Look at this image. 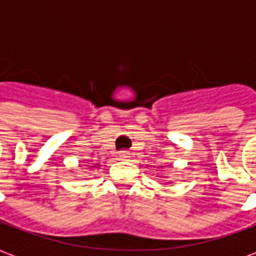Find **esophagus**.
Returning <instances> with one entry per match:
<instances>
[{
    "instance_id": "obj_1",
    "label": "esophagus",
    "mask_w": 256,
    "mask_h": 256,
    "mask_svg": "<svg viewBox=\"0 0 256 256\" xmlns=\"http://www.w3.org/2000/svg\"><path fill=\"white\" fill-rule=\"evenodd\" d=\"M128 158H130V154L126 152V151L119 152V159H120V160H128Z\"/></svg>"
}]
</instances>
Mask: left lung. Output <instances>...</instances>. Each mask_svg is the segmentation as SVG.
<instances>
[{
	"label": "left lung",
	"mask_w": 256,
	"mask_h": 256,
	"mask_svg": "<svg viewBox=\"0 0 256 256\" xmlns=\"http://www.w3.org/2000/svg\"><path fill=\"white\" fill-rule=\"evenodd\" d=\"M160 168H162V166H160Z\"/></svg>",
	"instance_id": "1"
}]
</instances>
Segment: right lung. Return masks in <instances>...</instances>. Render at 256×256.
I'll use <instances>...</instances> for the list:
<instances>
[{
    "label": "right lung",
    "mask_w": 256,
    "mask_h": 256,
    "mask_svg": "<svg viewBox=\"0 0 256 256\" xmlns=\"http://www.w3.org/2000/svg\"><path fill=\"white\" fill-rule=\"evenodd\" d=\"M94 168H100V164H94Z\"/></svg>",
    "instance_id": "obj_1"
}]
</instances>
